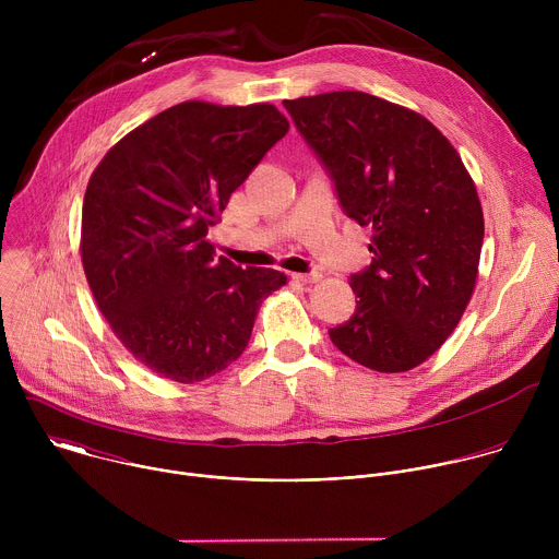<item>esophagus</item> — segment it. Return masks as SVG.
<instances>
[{
  "instance_id": "esophagus-1",
  "label": "esophagus",
  "mask_w": 559,
  "mask_h": 559,
  "mask_svg": "<svg viewBox=\"0 0 559 559\" xmlns=\"http://www.w3.org/2000/svg\"><path fill=\"white\" fill-rule=\"evenodd\" d=\"M292 278L294 281H298V283H318L323 278V274L321 272H309V274H292Z\"/></svg>"
}]
</instances>
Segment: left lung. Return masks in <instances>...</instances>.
Listing matches in <instances>:
<instances>
[{"label":"left lung","mask_w":559,"mask_h":559,"mask_svg":"<svg viewBox=\"0 0 559 559\" xmlns=\"http://www.w3.org/2000/svg\"><path fill=\"white\" fill-rule=\"evenodd\" d=\"M283 106L345 214L373 231L371 265L349 281L356 311L332 343L382 373L423 365L460 323L480 265L485 216L460 154L423 115L360 91Z\"/></svg>","instance_id":"1"}]
</instances>
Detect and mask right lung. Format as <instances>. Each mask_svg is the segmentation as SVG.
I'll list each match as a JSON object with an SVG mask.
<instances>
[{"label": "right lung", "mask_w": 559, "mask_h": 559, "mask_svg": "<svg viewBox=\"0 0 559 559\" xmlns=\"http://www.w3.org/2000/svg\"><path fill=\"white\" fill-rule=\"evenodd\" d=\"M289 121L272 104L183 102L115 143L82 210V263L123 347L175 382H201L241 356L270 267L214 259L210 227Z\"/></svg>", "instance_id": "add662e5"}]
</instances>
